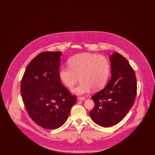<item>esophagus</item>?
<instances>
[{
	"label": "esophagus",
	"instance_id": "esophagus-1",
	"mask_svg": "<svg viewBox=\"0 0 155 155\" xmlns=\"http://www.w3.org/2000/svg\"><path fill=\"white\" fill-rule=\"evenodd\" d=\"M77 99L79 100V101H85V97H78L77 98Z\"/></svg>",
	"mask_w": 155,
	"mask_h": 155
}]
</instances>
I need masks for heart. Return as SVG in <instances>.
<instances>
[{
  "mask_svg": "<svg viewBox=\"0 0 155 155\" xmlns=\"http://www.w3.org/2000/svg\"><path fill=\"white\" fill-rule=\"evenodd\" d=\"M68 66H62L59 70V77L68 88L81 80L73 89L77 95L89 92L92 89L96 91L107 84L110 73V63L104 56L90 53L76 54L68 60Z\"/></svg>",
  "mask_w": 155,
  "mask_h": 155,
  "instance_id": "1",
  "label": "heart"
}]
</instances>
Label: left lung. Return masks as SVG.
<instances>
[{
    "instance_id": "1",
    "label": "left lung",
    "mask_w": 155,
    "mask_h": 155,
    "mask_svg": "<svg viewBox=\"0 0 155 155\" xmlns=\"http://www.w3.org/2000/svg\"><path fill=\"white\" fill-rule=\"evenodd\" d=\"M110 58L111 78L91 98L95 107L89 112L97 125L108 127L121 121L132 107L137 95V79L128 60L115 52Z\"/></svg>"
}]
</instances>
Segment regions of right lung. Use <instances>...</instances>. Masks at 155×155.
I'll use <instances>...</instances> for the list:
<instances>
[{"instance_id": "add662e5", "label": "right lung", "mask_w": 155, "mask_h": 155, "mask_svg": "<svg viewBox=\"0 0 155 155\" xmlns=\"http://www.w3.org/2000/svg\"><path fill=\"white\" fill-rule=\"evenodd\" d=\"M61 52H44L27 67L21 82L22 101L28 115L40 127L54 130L66 121L76 96L59 77Z\"/></svg>"}]
</instances>
